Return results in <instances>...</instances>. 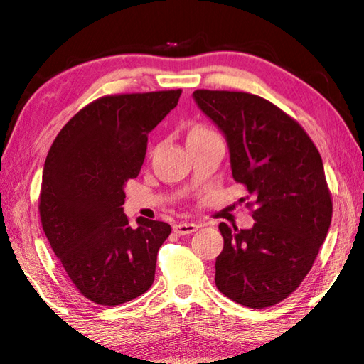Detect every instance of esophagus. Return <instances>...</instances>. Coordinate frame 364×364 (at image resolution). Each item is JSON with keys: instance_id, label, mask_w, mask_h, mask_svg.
Wrapping results in <instances>:
<instances>
[{"instance_id": "obj_1", "label": "esophagus", "mask_w": 364, "mask_h": 364, "mask_svg": "<svg viewBox=\"0 0 364 364\" xmlns=\"http://www.w3.org/2000/svg\"><path fill=\"white\" fill-rule=\"evenodd\" d=\"M197 230H198V225H197V223H192V222H181V223H178V225L173 227L175 233L180 235V236L191 235V233H194V231H197Z\"/></svg>"}]
</instances>
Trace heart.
I'll use <instances>...</instances> for the list:
<instances>
[{"label":"heart","instance_id":"obj_1","mask_svg":"<svg viewBox=\"0 0 364 364\" xmlns=\"http://www.w3.org/2000/svg\"><path fill=\"white\" fill-rule=\"evenodd\" d=\"M210 133H213V131L205 128V127H194V128L189 131V137H192V136H202V134H210Z\"/></svg>","mask_w":364,"mask_h":364}]
</instances>
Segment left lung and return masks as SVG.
Returning <instances> with one entry per match:
<instances>
[{
  "label": "left lung",
  "instance_id": "8db88e82",
  "mask_svg": "<svg viewBox=\"0 0 364 364\" xmlns=\"http://www.w3.org/2000/svg\"><path fill=\"white\" fill-rule=\"evenodd\" d=\"M194 98L225 134L231 172L253 198L247 205L257 220L250 230L219 225L215 286L262 310L299 288L326 241L333 205L322 158L299 122L266 98L205 89Z\"/></svg>",
  "mask_w": 364,
  "mask_h": 364
}]
</instances>
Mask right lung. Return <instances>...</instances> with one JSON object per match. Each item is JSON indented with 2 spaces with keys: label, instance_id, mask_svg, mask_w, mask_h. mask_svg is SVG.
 <instances>
[{
  "label": "right lung",
  "instance_id": "obj_1",
  "mask_svg": "<svg viewBox=\"0 0 364 364\" xmlns=\"http://www.w3.org/2000/svg\"><path fill=\"white\" fill-rule=\"evenodd\" d=\"M181 89L106 95L65 123L46 154L38 213L45 236L75 288L114 306L149 291L172 227L123 213L125 183L141 172L149 133Z\"/></svg>",
  "mask_w": 364,
  "mask_h": 364
}]
</instances>
